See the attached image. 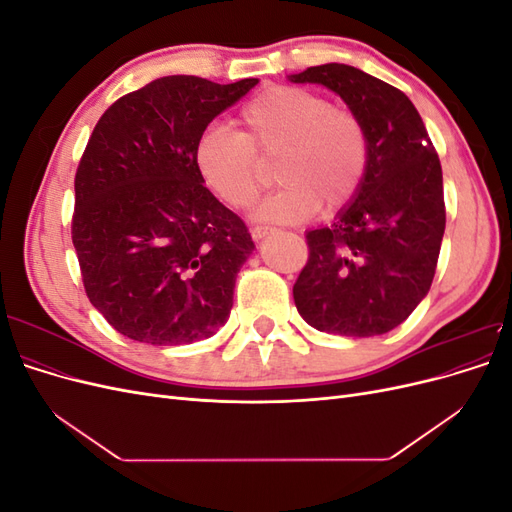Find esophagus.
Instances as JSON below:
<instances>
[{
	"instance_id": "esophagus-1",
	"label": "esophagus",
	"mask_w": 512,
	"mask_h": 512,
	"mask_svg": "<svg viewBox=\"0 0 512 512\" xmlns=\"http://www.w3.org/2000/svg\"><path fill=\"white\" fill-rule=\"evenodd\" d=\"M271 230H273V228H269V226H254V228H252V239H254V241L265 239Z\"/></svg>"
}]
</instances>
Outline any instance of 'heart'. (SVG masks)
Instances as JSON below:
<instances>
[{"instance_id":"obj_1","label":"heart","mask_w":512,"mask_h":512,"mask_svg":"<svg viewBox=\"0 0 512 512\" xmlns=\"http://www.w3.org/2000/svg\"><path fill=\"white\" fill-rule=\"evenodd\" d=\"M241 130L211 126L196 143V164L226 205L250 207L265 185L260 160L277 156L280 190L262 198L252 218L299 224L320 209L335 213L359 192L369 158L367 132L346 108L301 87L262 89L239 113Z\"/></svg>"}]
</instances>
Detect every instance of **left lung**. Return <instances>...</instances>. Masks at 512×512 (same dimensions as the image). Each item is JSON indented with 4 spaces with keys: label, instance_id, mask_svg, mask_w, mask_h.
Instances as JSON below:
<instances>
[{
    "label": "left lung",
    "instance_id": "1",
    "mask_svg": "<svg viewBox=\"0 0 512 512\" xmlns=\"http://www.w3.org/2000/svg\"><path fill=\"white\" fill-rule=\"evenodd\" d=\"M331 89L361 119L369 158L359 192L331 226L307 230L309 260L292 288L307 324L374 337L399 327L436 273L446 226L442 166L410 98L354 66L288 76Z\"/></svg>",
    "mask_w": 512,
    "mask_h": 512
}]
</instances>
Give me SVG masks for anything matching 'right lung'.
I'll return each mask as SVG.
<instances>
[{
  "instance_id": "obj_1",
  "label": "right lung",
  "mask_w": 512,
  "mask_h": 512,
  "mask_svg": "<svg viewBox=\"0 0 512 512\" xmlns=\"http://www.w3.org/2000/svg\"><path fill=\"white\" fill-rule=\"evenodd\" d=\"M256 83L162 76L108 106L89 136L72 243L91 305L134 342H200L230 316L254 241L205 188L196 143Z\"/></svg>"
}]
</instances>
